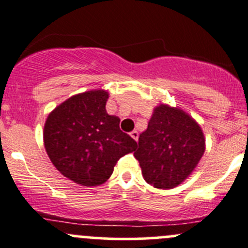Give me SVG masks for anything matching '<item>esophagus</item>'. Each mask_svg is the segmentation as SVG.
I'll return each mask as SVG.
<instances>
[{"instance_id": "obj_1", "label": "esophagus", "mask_w": 248, "mask_h": 248, "mask_svg": "<svg viewBox=\"0 0 248 248\" xmlns=\"http://www.w3.org/2000/svg\"><path fill=\"white\" fill-rule=\"evenodd\" d=\"M129 134H131V137L134 139V140H138V136H139L138 132H137V131H132Z\"/></svg>"}]
</instances>
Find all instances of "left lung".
Listing matches in <instances>:
<instances>
[{"instance_id":"8db88e82","label":"left lung","mask_w":248,"mask_h":248,"mask_svg":"<svg viewBox=\"0 0 248 248\" xmlns=\"http://www.w3.org/2000/svg\"><path fill=\"white\" fill-rule=\"evenodd\" d=\"M203 153L205 137L198 122L178 108L160 104L139 136L134 157L148 184L172 189L191 174Z\"/></svg>"}]
</instances>
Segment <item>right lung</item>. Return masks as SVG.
<instances>
[{
    "label": "right lung",
    "mask_w": 248,
    "mask_h": 248,
    "mask_svg": "<svg viewBox=\"0 0 248 248\" xmlns=\"http://www.w3.org/2000/svg\"><path fill=\"white\" fill-rule=\"evenodd\" d=\"M109 93L88 91L58 105L43 129L48 157L64 177L85 186L107 182L117 161L136 150L137 141L107 112Z\"/></svg>",
    "instance_id": "obj_1"
}]
</instances>
